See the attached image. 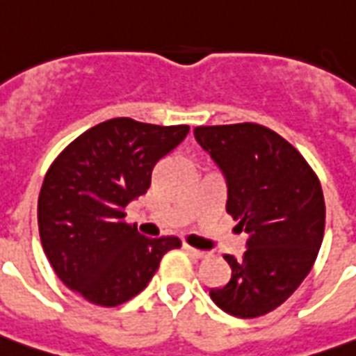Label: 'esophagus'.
Listing matches in <instances>:
<instances>
[{"label":"esophagus","instance_id":"1","mask_svg":"<svg viewBox=\"0 0 356 356\" xmlns=\"http://www.w3.org/2000/svg\"><path fill=\"white\" fill-rule=\"evenodd\" d=\"M183 249L184 251H188L192 257H195V259H203V257H207L205 251H200V249L192 248V245H188V243H183Z\"/></svg>","mask_w":356,"mask_h":356}]
</instances>
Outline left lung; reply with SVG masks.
Segmentation results:
<instances>
[{"label": "left lung", "mask_w": 356, "mask_h": 356, "mask_svg": "<svg viewBox=\"0 0 356 356\" xmlns=\"http://www.w3.org/2000/svg\"><path fill=\"white\" fill-rule=\"evenodd\" d=\"M195 140L227 181V212L248 234L231 281L212 301L236 318L275 310L309 275L325 231V201L314 170L290 142L259 123L203 125Z\"/></svg>", "instance_id": "1"}]
</instances>
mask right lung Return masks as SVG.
Masks as SVG:
<instances>
[{
  "mask_svg": "<svg viewBox=\"0 0 356 356\" xmlns=\"http://www.w3.org/2000/svg\"><path fill=\"white\" fill-rule=\"evenodd\" d=\"M188 125L131 118L97 123L64 147L38 195V231L60 281L99 307H118L147 286L177 236L147 238L123 222L145 194L153 168L188 134Z\"/></svg>",
  "mask_w": 356,
  "mask_h": 356,
  "instance_id": "obj_1",
  "label": "right lung"
}]
</instances>
